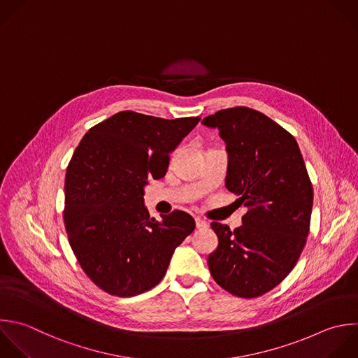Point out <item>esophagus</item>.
Masks as SVG:
<instances>
[{
  "mask_svg": "<svg viewBox=\"0 0 358 358\" xmlns=\"http://www.w3.org/2000/svg\"><path fill=\"white\" fill-rule=\"evenodd\" d=\"M196 228L197 229H207L208 228V224L200 218H196Z\"/></svg>",
  "mask_w": 358,
  "mask_h": 358,
  "instance_id": "1",
  "label": "esophagus"
}]
</instances>
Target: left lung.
Segmentation results:
<instances>
[{
	"mask_svg": "<svg viewBox=\"0 0 358 358\" xmlns=\"http://www.w3.org/2000/svg\"><path fill=\"white\" fill-rule=\"evenodd\" d=\"M203 124L220 130L227 144L225 187L248 211L242 225L211 222L218 236L207 263L215 282L241 298L278 285L305 246L313 201L312 183L295 138L266 115L236 106Z\"/></svg>",
	"mask_w": 358,
	"mask_h": 358,
	"instance_id": "1",
	"label": "left lung"
}]
</instances>
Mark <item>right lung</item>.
Returning a JSON list of instances; mask_svg holds the SVG:
<instances>
[{
    "label": "right lung",
    "instance_id": "right-lung-1",
    "mask_svg": "<svg viewBox=\"0 0 358 358\" xmlns=\"http://www.w3.org/2000/svg\"><path fill=\"white\" fill-rule=\"evenodd\" d=\"M199 120L124 110L90 129L76 148L66 173L64 225L80 266L105 292L134 296L155 287L193 232L185 211L150 217L144 186L165 176L171 152Z\"/></svg>",
    "mask_w": 358,
    "mask_h": 358
}]
</instances>
